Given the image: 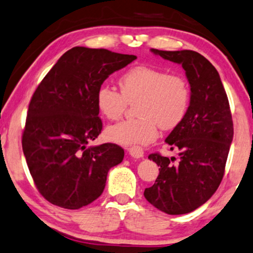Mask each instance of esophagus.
<instances>
[{
  "label": "esophagus",
  "instance_id": "1",
  "mask_svg": "<svg viewBox=\"0 0 253 253\" xmlns=\"http://www.w3.org/2000/svg\"><path fill=\"white\" fill-rule=\"evenodd\" d=\"M128 154L134 158H142L143 157V149L141 147H130L128 148Z\"/></svg>",
  "mask_w": 253,
  "mask_h": 253
}]
</instances>
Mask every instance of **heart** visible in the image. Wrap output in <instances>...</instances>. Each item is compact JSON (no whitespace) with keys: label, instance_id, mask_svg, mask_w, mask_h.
Segmentation results:
<instances>
[{"label":"heart","instance_id":"obj_1","mask_svg":"<svg viewBox=\"0 0 253 253\" xmlns=\"http://www.w3.org/2000/svg\"><path fill=\"white\" fill-rule=\"evenodd\" d=\"M120 91L113 86H99L96 104L106 119L117 120L130 103H136L139 117L121 120L106 129V137L120 146L147 144L157 137L158 126L172 129L178 126L190 105L187 80L177 73L139 65L126 70L119 79Z\"/></svg>","mask_w":253,"mask_h":253}]
</instances>
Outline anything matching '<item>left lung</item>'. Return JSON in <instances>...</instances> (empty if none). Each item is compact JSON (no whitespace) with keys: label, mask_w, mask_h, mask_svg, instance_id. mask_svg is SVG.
<instances>
[{"label":"left lung","mask_w":253,"mask_h":253,"mask_svg":"<svg viewBox=\"0 0 253 253\" xmlns=\"http://www.w3.org/2000/svg\"><path fill=\"white\" fill-rule=\"evenodd\" d=\"M151 52L183 67L191 86L190 106L181 123L166 139L170 149L179 150V161L150 154L160 167L144 198L164 213H191L217 190L234 136L229 100L215 67L194 50Z\"/></svg>","instance_id":"left-lung-1"}]
</instances>
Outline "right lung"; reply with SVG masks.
Returning <instances> with one entry per match:
<instances>
[{
	"mask_svg": "<svg viewBox=\"0 0 253 253\" xmlns=\"http://www.w3.org/2000/svg\"><path fill=\"white\" fill-rule=\"evenodd\" d=\"M135 59L104 48L74 47L36 89L22 147L36 187L50 204L67 210L91 204L103 193L109 170L123 162L125 151L118 144L86 146L103 128L97 90Z\"/></svg>",
	"mask_w": 253,
	"mask_h": 253,
	"instance_id": "obj_1",
	"label": "right lung"
}]
</instances>
